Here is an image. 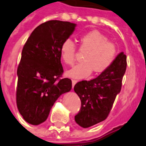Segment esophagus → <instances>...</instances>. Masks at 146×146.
Instances as JSON below:
<instances>
[{
    "label": "esophagus",
    "instance_id": "obj_1",
    "mask_svg": "<svg viewBox=\"0 0 146 146\" xmlns=\"http://www.w3.org/2000/svg\"><path fill=\"white\" fill-rule=\"evenodd\" d=\"M76 82H77V81L75 80H72V86H73V88L74 87V86H75V84L76 83Z\"/></svg>",
    "mask_w": 146,
    "mask_h": 146
}]
</instances>
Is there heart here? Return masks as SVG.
Instances as JSON below:
<instances>
[{
  "instance_id": "heart-1",
  "label": "heart",
  "mask_w": 146,
  "mask_h": 146,
  "mask_svg": "<svg viewBox=\"0 0 146 146\" xmlns=\"http://www.w3.org/2000/svg\"><path fill=\"white\" fill-rule=\"evenodd\" d=\"M80 49L86 52L83 63L74 66L66 73L71 78L84 79L90 75L104 73L113 65L117 56V48L113 43L98 31L84 33L80 37ZM76 48L73 41L67 39L61 44L60 56L65 64L73 66L76 62Z\"/></svg>"
}]
</instances>
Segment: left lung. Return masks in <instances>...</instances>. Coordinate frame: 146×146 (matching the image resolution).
I'll use <instances>...</instances> for the list:
<instances>
[{"label": "left lung", "mask_w": 146, "mask_h": 146, "mask_svg": "<svg viewBox=\"0 0 146 146\" xmlns=\"http://www.w3.org/2000/svg\"><path fill=\"white\" fill-rule=\"evenodd\" d=\"M126 66V56L121 52L106 72L95 79L80 81L74 86V91L81 100L80 110L75 115L78 125L90 127L108 117L121 90Z\"/></svg>", "instance_id": "left-lung-1"}]
</instances>
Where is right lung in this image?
<instances>
[{
    "instance_id": "obj_1",
    "label": "right lung",
    "mask_w": 146,
    "mask_h": 146,
    "mask_svg": "<svg viewBox=\"0 0 146 146\" xmlns=\"http://www.w3.org/2000/svg\"><path fill=\"white\" fill-rule=\"evenodd\" d=\"M75 27L67 21H46L33 30L24 44L17 72L16 101L21 115L30 124L46 121L56 100L70 91L71 80L61 79L60 46Z\"/></svg>"
}]
</instances>
